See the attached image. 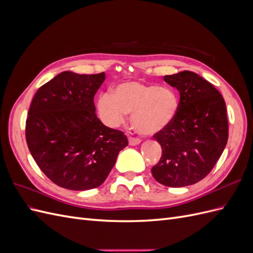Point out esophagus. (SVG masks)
Listing matches in <instances>:
<instances>
[{
	"instance_id": "esophagus-1",
	"label": "esophagus",
	"mask_w": 253,
	"mask_h": 253,
	"mask_svg": "<svg viewBox=\"0 0 253 253\" xmlns=\"http://www.w3.org/2000/svg\"><path fill=\"white\" fill-rule=\"evenodd\" d=\"M140 139L138 138H133V137H128V144L129 145H137L140 143Z\"/></svg>"
}]
</instances>
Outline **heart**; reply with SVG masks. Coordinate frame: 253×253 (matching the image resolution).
Here are the masks:
<instances>
[{
	"instance_id": "obj_1",
	"label": "heart",
	"mask_w": 253,
	"mask_h": 253,
	"mask_svg": "<svg viewBox=\"0 0 253 253\" xmlns=\"http://www.w3.org/2000/svg\"><path fill=\"white\" fill-rule=\"evenodd\" d=\"M179 99L170 87L140 81L119 83L110 94L98 97L97 110L104 124L116 127L131 114V122L137 132L155 135L164 131L175 119Z\"/></svg>"
}]
</instances>
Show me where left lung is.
I'll return each instance as SVG.
<instances>
[{
    "label": "left lung",
    "instance_id": "left-lung-1",
    "mask_svg": "<svg viewBox=\"0 0 253 253\" xmlns=\"http://www.w3.org/2000/svg\"><path fill=\"white\" fill-rule=\"evenodd\" d=\"M179 91V109L172 124L154 135L163 154L152 174L159 183L180 188L196 183L210 173L228 140V120L223 96L193 72L165 76Z\"/></svg>",
    "mask_w": 253,
    "mask_h": 253
}]
</instances>
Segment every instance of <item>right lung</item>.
Here are the masks:
<instances>
[{
	"label": "right lung",
	"instance_id": "add662e5",
	"mask_svg": "<svg viewBox=\"0 0 253 253\" xmlns=\"http://www.w3.org/2000/svg\"><path fill=\"white\" fill-rule=\"evenodd\" d=\"M105 74L66 71L36 93L26 120V141L42 172L59 187L84 191L101 186L127 145L124 133L97 117L94 96Z\"/></svg>",
	"mask_w": 253,
	"mask_h": 253
}]
</instances>
